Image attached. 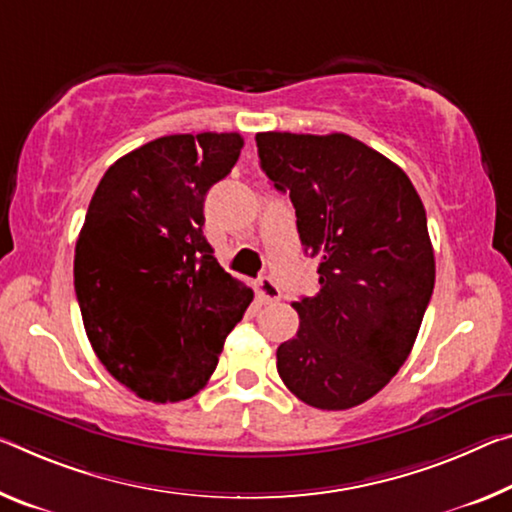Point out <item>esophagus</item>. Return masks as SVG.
<instances>
[{
    "label": "esophagus",
    "mask_w": 512,
    "mask_h": 512,
    "mask_svg": "<svg viewBox=\"0 0 512 512\" xmlns=\"http://www.w3.org/2000/svg\"><path fill=\"white\" fill-rule=\"evenodd\" d=\"M255 294L259 303H278L280 300V287L275 285L271 278H259L255 282Z\"/></svg>",
    "instance_id": "obj_1"
}]
</instances>
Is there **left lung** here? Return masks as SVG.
<instances>
[{
	"mask_svg": "<svg viewBox=\"0 0 512 512\" xmlns=\"http://www.w3.org/2000/svg\"><path fill=\"white\" fill-rule=\"evenodd\" d=\"M259 164L289 193L319 291L278 346L282 383L319 410L371 399L403 367L435 287L426 209L410 177L348 134L262 132Z\"/></svg>",
	"mask_w": 512,
	"mask_h": 512,
	"instance_id": "1",
	"label": "left lung"
}]
</instances>
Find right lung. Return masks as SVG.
Here are the masks:
<instances>
[{
    "label": "right lung",
    "instance_id": "1",
    "mask_svg": "<svg viewBox=\"0 0 512 512\" xmlns=\"http://www.w3.org/2000/svg\"><path fill=\"white\" fill-rule=\"evenodd\" d=\"M241 148L237 132L161 136L109 166L88 205L75 248L81 319L107 371L145 401L200 392L253 300L202 234L207 191Z\"/></svg>",
    "mask_w": 512,
    "mask_h": 512
}]
</instances>
